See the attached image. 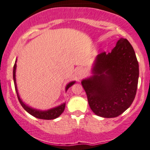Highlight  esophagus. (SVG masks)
Instances as JSON below:
<instances>
[{"mask_svg":"<svg viewBox=\"0 0 150 150\" xmlns=\"http://www.w3.org/2000/svg\"><path fill=\"white\" fill-rule=\"evenodd\" d=\"M76 74L78 75L79 78H81L85 74V71H84V70L82 68H79L76 71Z\"/></svg>","mask_w":150,"mask_h":150,"instance_id":"1","label":"esophagus"}]
</instances>
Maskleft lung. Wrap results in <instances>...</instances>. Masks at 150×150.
I'll list each match as a JSON object with an SVG mask.
<instances>
[{
	"label": "left lung",
	"instance_id": "left-lung-1",
	"mask_svg": "<svg viewBox=\"0 0 150 150\" xmlns=\"http://www.w3.org/2000/svg\"><path fill=\"white\" fill-rule=\"evenodd\" d=\"M91 71L81 84L92 111L107 118L121 115L133 102L139 78L138 62L128 40L120 38L111 52L98 54Z\"/></svg>",
	"mask_w": 150,
	"mask_h": 150
}]
</instances>
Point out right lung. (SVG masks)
<instances>
[{
	"mask_svg": "<svg viewBox=\"0 0 150 150\" xmlns=\"http://www.w3.org/2000/svg\"><path fill=\"white\" fill-rule=\"evenodd\" d=\"M17 59L16 60V62H15L14 67H13V80H14V84H15V88H16V91L17 93V96H18V100H19L20 103H21V105L23 106V108L26 110L28 113H30V115H32L34 117H37V118L39 119H43V120H53V119L57 118L59 116L62 112H64L65 108V105L66 103H64L61 104V105H58V106L52 108L51 109H49V110H38V109L33 108L29 106L28 105L25 104L24 102L22 100V99L20 97L19 93H18V88H17V83H16V67H17ZM75 81H71L66 86V91L68 90V88H69L72 85L75 83Z\"/></svg>",
	"mask_w": 150,
	"mask_h": 150,
	"instance_id": "right-lung-1",
	"label": "right lung"
}]
</instances>
